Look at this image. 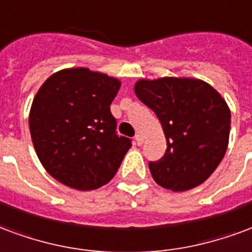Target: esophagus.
Returning <instances> with one entry per match:
<instances>
[{
	"mask_svg": "<svg viewBox=\"0 0 252 252\" xmlns=\"http://www.w3.org/2000/svg\"><path fill=\"white\" fill-rule=\"evenodd\" d=\"M135 144L138 145V146H141V145L144 144V137H142V135H139V134H137V135H135Z\"/></svg>",
	"mask_w": 252,
	"mask_h": 252,
	"instance_id": "obj_1",
	"label": "esophagus"
}]
</instances>
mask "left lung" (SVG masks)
I'll return each instance as SVG.
<instances>
[{
	"label": "left lung",
	"mask_w": 252,
	"mask_h": 252,
	"mask_svg": "<svg viewBox=\"0 0 252 252\" xmlns=\"http://www.w3.org/2000/svg\"><path fill=\"white\" fill-rule=\"evenodd\" d=\"M134 93L157 114L168 145L162 158L149 162L154 181L173 192L204 183L227 152V102L207 82L193 78L139 79Z\"/></svg>",
	"instance_id": "left-lung-1"
}]
</instances>
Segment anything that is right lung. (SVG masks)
<instances>
[{"label":"right lung","mask_w":252,"mask_h":252,"mask_svg":"<svg viewBox=\"0 0 252 252\" xmlns=\"http://www.w3.org/2000/svg\"><path fill=\"white\" fill-rule=\"evenodd\" d=\"M121 80L88 68H65L51 75L29 111L33 146L44 169L78 190L107 184L131 141L115 133L110 104Z\"/></svg>","instance_id":"1"}]
</instances>
